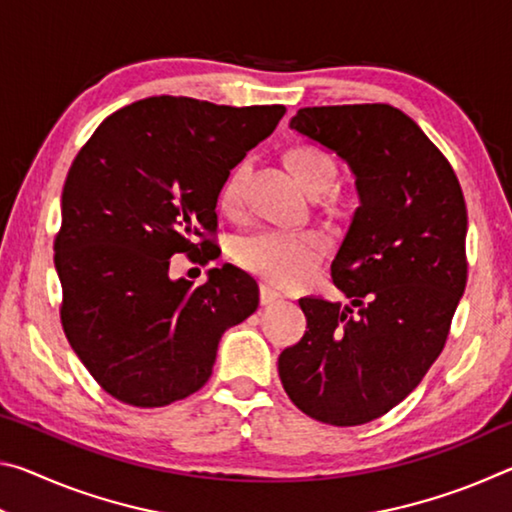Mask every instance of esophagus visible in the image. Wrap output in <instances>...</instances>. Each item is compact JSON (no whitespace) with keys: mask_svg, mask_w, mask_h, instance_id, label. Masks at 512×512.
<instances>
[{"mask_svg":"<svg viewBox=\"0 0 512 512\" xmlns=\"http://www.w3.org/2000/svg\"><path fill=\"white\" fill-rule=\"evenodd\" d=\"M259 300H262V305H273V302L282 300V293H277L275 289L262 284V289H259Z\"/></svg>","mask_w":512,"mask_h":512,"instance_id":"obj_1","label":"esophagus"}]
</instances>
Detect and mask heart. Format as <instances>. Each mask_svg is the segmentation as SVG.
I'll return each mask as SVG.
<instances>
[{
	"instance_id": "b5f03b06",
	"label": "heart",
	"mask_w": 512,
	"mask_h": 512,
	"mask_svg": "<svg viewBox=\"0 0 512 512\" xmlns=\"http://www.w3.org/2000/svg\"><path fill=\"white\" fill-rule=\"evenodd\" d=\"M284 167L289 169L291 178L300 185L302 192L309 196H320L332 187L336 178V164L325 151L309 144H296L284 151ZM244 180L246 164L228 173L219 189V210L235 216L244 203ZM354 198L350 192H328L323 196V210L329 216L343 219L352 212ZM327 253V237L318 230L300 232H257L241 239L237 244V262L246 271L255 273L273 287H296L314 271L320 259Z\"/></svg>"
}]
</instances>
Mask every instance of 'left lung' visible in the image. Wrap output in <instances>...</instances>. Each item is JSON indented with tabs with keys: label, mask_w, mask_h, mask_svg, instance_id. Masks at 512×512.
I'll return each mask as SVG.
<instances>
[{
	"label": "left lung",
	"mask_w": 512,
	"mask_h": 512,
	"mask_svg": "<svg viewBox=\"0 0 512 512\" xmlns=\"http://www.w3.org/2000/svg\"><path fill=\"white\" fill-rule=\"evenodd\" d=\"M291 128L350 164L361 205L332 262L350 305L300 298L307 329L277 370L309 418L357 427L400 404L443 352L467 282V207L449 160L388 103L300 108Z\"/></svg>",
	"instance_id": "left-lung-1"
}]
</instances>
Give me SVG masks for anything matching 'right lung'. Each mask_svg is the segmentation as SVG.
Returning <instances> with one entry per match:
<instances>
[{"instance_id": "add662e5", "label": "right lung", "mask_w": 512, "mask_h": 512, "mask_svg": "<svg viewBox=\"0 0 512 512\" xmlns=\"http://www.w3.org/2000/svg\"><path fill=\"white\" fill-rule=\"evenodd\" d=\"M284 112L149 97L112 112L74 158L54 239L60 323L115 400L155 409L196 393L225 329L257 309V282L232 264L194 287L169 262L221 255L219 189Z\"/></svg>"}]
</instances>
